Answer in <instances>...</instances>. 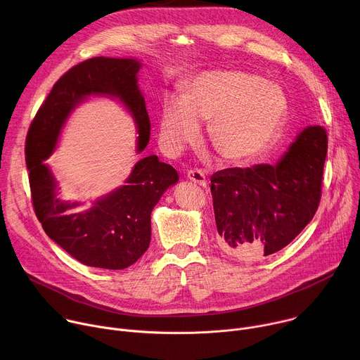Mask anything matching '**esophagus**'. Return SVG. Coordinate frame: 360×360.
I'll use <instances>...</instances> for the list:
<instances>
[{
  "instance_id": "34e87169",
  "label": "esophagus",
  "mask_w": 360,
  "mask_h": 360,
  "mask_svg": "<svg viewBox=\"0 0 360 360\" xmlns=\"http://www.w3.org/2000/svg\"><path fill=\"white\" fill-rule=\"evenodd\" d=\"M186 178L202 188L207 186V178H205V175L200 171H189L186 172Z\"/></svg>"
}]
</instances>
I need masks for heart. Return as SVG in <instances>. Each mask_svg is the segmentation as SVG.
I'll return each mask as SVG.
<instances>
[{
    "label": "heart",
    "mask_w": 360,
    "mask_h": 360,
    "mask_svg": "<svg viewBox=\"0 0 360 360\" xmlns=\"http://www.w3.org/2000/svg\"><path fill=\"white\" fill-rule=\"evenodd\" d=\"M288 114L283 89L240 71L203 72L169 98L161 118V145L176 153L210 121L208 136L219 155L233 164L256 158L275 141Z\"/></svg>",
    "instance_id": "1"
}]
</instances>
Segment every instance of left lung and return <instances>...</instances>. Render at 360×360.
Instances as JSON below:
<instances>
[{
    "instance_id": "1",
    "label": "left lung",
    "mask_w": 360,
    "mask_h": 360,
    "mask_svg": "<svg viewBox=\"0 0 360 360\" xmlns=\"http://www.w3.org/2000/svg\"><path fill=\"white\" fill-rule=\"evenodd\" d=\"M326 152V131L306 127L275 165L215 172L211 192L221 249L255 261L289 245L318 211Z\"/></svg>"
}]
</instances>
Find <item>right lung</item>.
<instances>
[{
    "instance_id": "add662e5",
    "label": "right lung",
    "mask_w": 360,
    "mask_h": 360,
    "mask_svg": "<svg viewBox=\"0 0 360 360\" xmlns=\"http://www.w3.org/2000/svg\"><path fill=\"white\" fill-rule=\"evenodd\" d=\"M139 68L138 60L108 57L72 67L54 84L27 135L25 162L35 215L45 233L86 266L117 271L135 264L150 242L153 207L179 179L171 165L149 155L135 164L122 186L78 211L82 202L60 198L58 182L45 164L71 112L88 96L118 99L136 125V152L145 149L150 122L138 86Z\"/></svg>"
}]
</instances>
